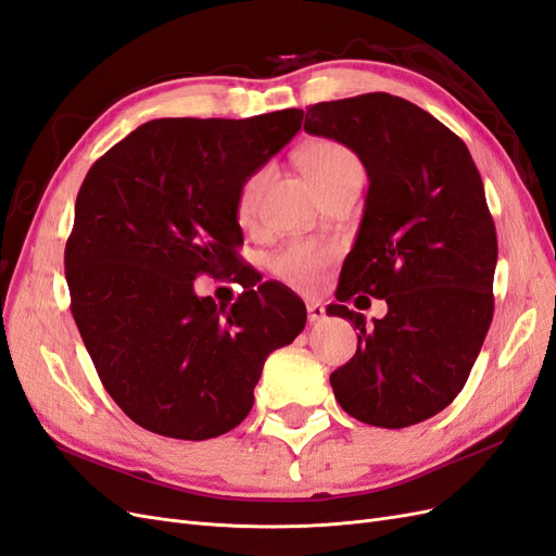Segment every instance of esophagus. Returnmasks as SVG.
I'll return each instance as SVG.
<instances>
[{
	"label": "esophagus",
	"mask_w": 556,
	"mask_h": 556,
	"mask_svg": "<svg viewBox=\"0 0 556 556\" xmlns=\"http://www.w3.org/2000/svg\"><path fill=\"white\" fill-rule=\"evenodd\" d=\"M308 308V323L311 325H315V323H323V319H325V306H319V304H308L306 306Z\"/></svg>",
	"instance_id": "1"
}]
</instances>
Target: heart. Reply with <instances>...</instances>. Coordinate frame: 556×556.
I'll return each instance as SVG.
<instances>
[{"label": "heart", "instance_id": "heart-1", "mask_svg": "<svg viewBox=\"0 0 556 556\" xmlns=\"http://www.w3.org/2000/svg\"><path fill=\"white\" fill-rule=\"evenodd\" d=\"M299 164L308 176V180L315 185L317 192L327 190L329 185L350 174H362V164L355 157V153H352L350 148L329 139L308 143L299 153ZM262 180H264V172H252L239 185L233 213H237V220L241 225H250L255 220ZM331 257H333V250L329 245H319L311 241H292L276 252L271 260V271L282 282H288L290 288L301 292H313L319 288V282H323L325 268L329 266Z\"/></svg>", "mask_w": 556, "mask_h": 556}]
</instances>
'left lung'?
Here are the masks:
<instances>
[{
    "instance_id": "1",
    "label": "left lung",
    "mask_w": 556,
    "mask_h": 556,
    "mask_svg": "<svg viewBox=\"0 0 556 556\" xmlns=\"http://www.w3.org/2000/svg\"><path fill=\"white\" fill-rule=\"evenodd\" d=\"M304 129L348 146L368 174L341 304L327 308L359 329L333 396L364 425L425 422L464 390L494 315L498 243L478 166L457 134L387 92L313 104ZM366 293L388 301L374 326L342 306Z\"/></svg>"
}]
</instances>
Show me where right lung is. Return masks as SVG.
<instances>
[{"label":"right lung","instance_id":"obj_1","mask_svg":"<svg viewBox=\"0 0 556 556\" xmlns=\"http://www.w3.org/2000/svg\"><path fill=\"white\" fill-rule=\"evenodd\" d=\"M304 111L245 121L162 117L99 157L76 197L64 248L80 339L111 399L139 427L206 441L239 427L274 350L306 306L239 262V185L290 143ZM199 273L233 275L231 309L193 294Z\"/></svg>","mask_w":556,"mask_h":556}]
</instances>
